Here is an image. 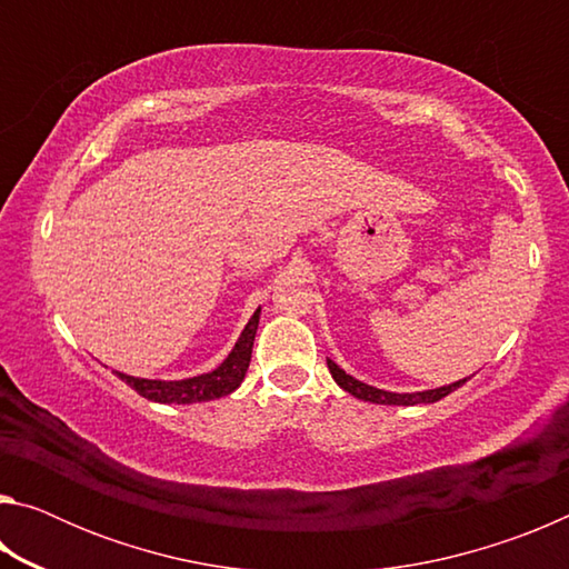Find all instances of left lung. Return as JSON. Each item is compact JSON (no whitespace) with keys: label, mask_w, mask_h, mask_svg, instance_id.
<instances>
[{"label":"left lung","mask_w":569,"mask_h":569,"mask_svg":"<svg viewBox=\"0 0 569 569\" xmlns=\"http://www.w3.org/2000/svg\"><path fill=\"white\" fill-rule=\"evenodd\" d=\"M326 363H329V371H331V377L336 379V383H339L343 391H349L351 397L363 399V401H371V403H389V407H391V403H393V407H413V403H435L439 399H445L447 393L459 389L461 383L467 381V379H461L457 383H449V387L431 389V391H419V393H393V391L373 389V387H369V383L356 381L343 369H339V366H336L331 359L326 361Z\"/></svg>","instance_id":"8db88e82"}]
</instances>
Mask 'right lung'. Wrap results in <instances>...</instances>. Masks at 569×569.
<instances>
[{
	"label": "right lung",
	"instance_id": "right-lung-1",
	"mask_svg": "<svg viewBox=\"0 0 569 569\" xmlns=\"http://www.w3.org/2000/svg\"><path fill=\"white\" fill-rule=\"evenodd\" d=\"M258 319H261V308L253 313V319L246 323L243 333H240L238 343L233 351L228 353V359L218 366L216 371L203 373V377H192L182 381H152V379H134L128 373H118V377L134 389L140 397L160 403H196V401H210L228 397L230 391H236L243 381L248 363H250V351H253V339L258 329Z\"/></svg>",
	"mask_w": 569,
	"mask_h": 569
}]
</instances>
